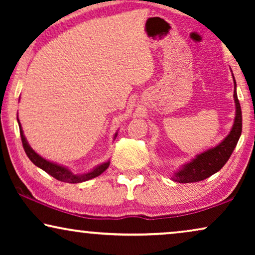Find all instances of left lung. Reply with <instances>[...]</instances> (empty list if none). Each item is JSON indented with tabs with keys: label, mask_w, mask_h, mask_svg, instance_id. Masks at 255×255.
Returning <instances> with one entry per match:
<instances>
[{
	"label": "left lung",
	"mask_w": 255,
	"mask_h": 255,
	"mask_svg": "<svg viewBox=\"0 0 255 255\" xmlns=\"http://www.w3.org/2000/svg\"><path fill=\"white\" fill-rule=\"evenodd\" d=\"M233 80H235V76H233ZM236 86L237 85L235 80V94H233V97H235L236 103V117L231 132L216 147L201 153V154L196 155V158L191 160L190 162L186 163L182 168L179 169V172L174 174V176L172 177L174 181L180 183H190L205 180L209 176H211L212 174L221 170L222 167L230 159L233 149L237 146V142L239 140L243 128L242 108H240L238 96H237Z\"/></svg>",
	"instance_id": "obj_1"
}]
</instances>
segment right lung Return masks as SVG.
<instances>
[{
    "instance_id": "1",
    "label": "right lung",
    "mask_w": 255,
    "mask_h": 255,
    "mask_svg": "<svg viewBox=\"0 0 255 255\" xmlns=\"http://www.w3.org/2000/svg\"><path fill=\"white\" fill-rule=\"evenodd\" d=\"M17 121H18V117H17ZM18 125H19L20 138H22V144H23L24 151H25L26 155L29 156V159L37 167H39V168L45 170L47 174H50L51 176H53L54 179H57L59 181H62V182H68V183L85 182V181H88L90 179H94V177L101 175V174H102L110 165V162L107 161V162L102 163V165L97 166L96 168H94L93 170H90V172L86 173V174H74L72 170L66 168V167L48 161V160L41 158L39 154H37V153L34 152L32 148H31V146L27 144L26 139H25V137H24V133H23L22 127H20L19 121H18ZM116 137H117V133L115 134V138Z\"/></svg>"
}]
</instances>
